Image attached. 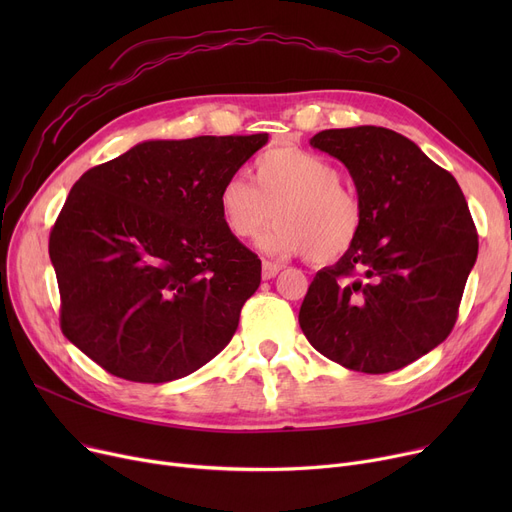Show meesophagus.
<instances>
[{
	"mask_svg": "<svg viewBox=\"0 0 512 512\" xmlns=\"http://www.w3.org/2000/svg\"><path fill=\"white\" fill-rule=\"evenodd\" d=\"M280 270H282V265H278V263H272V261H263L261 263V276H263V280H272Z\"/></svg>",
	"mask_w": 512,
	"mask_h": 512,
	"instance_id": "esophagus-1",
	"label": "esophagus"
}]
</instances>
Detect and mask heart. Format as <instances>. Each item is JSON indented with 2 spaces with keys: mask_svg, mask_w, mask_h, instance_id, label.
<instances>
[{
  "mask_svg": "<svg viewBox=\"0 0 512 512\" xmlns=\"http://www.w3.org/2000/svg\"><path fill=\"white\" fill-rule=\"evenodd\" d=\"M226 230L238 240L257 238L261 247L280 257L309 255L328 265L355 247L363 230V205L342 184V172L324 155L280 145L255 161V184L245 176H228L218 195Z\"/></svg>",
  "mask_w": 512,
  "mask_h": 512,
  "instance_id": "obj_1",
  "label": "heart"
}]
</instances>
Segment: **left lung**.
<instances>
[{
  "label": "left lung",
  "instance_id": "obj_1",
  "mask_svg": "<svg viewBox=\"0 0 512 512\" xmlns=\"http://www.w3.org/2000/svg\"><path fill=\"white\" fill-rule=\"evenodd\" d=\"M311 145L351 172L363 230L315 274L301 330L346 369L407 367L442 344L459 317L479 247L465 195L413 141L382 126L321 130Z\"/></svg>",
  "mask_w": 512,
  "mask_h": 512
}]
</instances>
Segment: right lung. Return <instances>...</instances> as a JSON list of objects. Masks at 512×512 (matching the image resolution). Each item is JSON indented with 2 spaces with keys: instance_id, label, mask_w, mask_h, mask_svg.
<instances>
[{
  "instance_id": "obj_1",
  "label": "right lung",
  "mask_w": 512,
  "mask_h": 512,
  "mask_svg": "<svg viewBox=\"0 0 512 512\" xmlns=\"http://www.w3.org/2000/svg\"><path fill=\"white\" fill-rule=\"evenodd\" d=\"M265 143L145 141L76 180L49 234L60 326L107 373L172 382L232 340L261 261L226 230L218 195Z\"/></svg>"
}]
</instances>
